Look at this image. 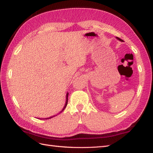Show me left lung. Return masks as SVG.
I'll list each match as a JSON object with an SVG mask.
<instances>
[{"label": "left lung", "instance_id": "obj_1", "mask_svg": "<svg viewBox=\"0 0 153 153\" xmlns=\"http://www.w3.org/2000/svg\"><path fill=\"white\" fill-rule=\"evenodd\" d=\"M117 40H120V41H121V42H123V40H121V39H120V38H118V37H117Z\"/></svg>", "mask_w": 153, "mask_h": 153}]
</instances>
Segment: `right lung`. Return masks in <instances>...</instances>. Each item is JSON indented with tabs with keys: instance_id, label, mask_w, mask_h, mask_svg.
<instances>
[{
	"instance_id": "1",
	"label": "right lung",
	"mask_w": 153,
	"mask_h": 153,
	"mask_svg": "<svg viewBox=\"0 0 153 153\" xmlns=\"http://www.w3.org/2000/svg\"><path fill=\"white\" fill-rule=\"evenodd\" d=\"M68 93H67V94H66V104H65V107H64V108L62 109V110L61 111H60V113H61L64 109H65V108L66 107V105H67V104H68ZM55 117V115L54 116H53V117H49V118H46V119H51V118H52V117Z\"/></svg>"
}]
</instances>
